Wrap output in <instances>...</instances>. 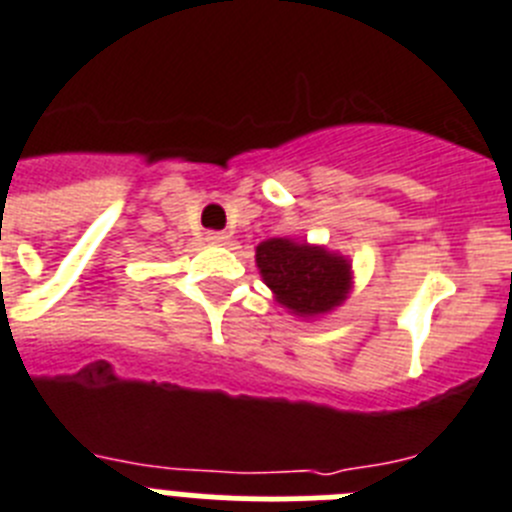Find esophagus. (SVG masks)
I'll return each instance as SVG.
<instances>
[{
	"instance_id": "34e87169",
	"label": "esophagus",
	"mask_w": 512,
	"mask_h": 512,
	"mask_svg": "<svg viewBox=\"0 0 512 512\" xmlns=\"http://www.w3.org/2000/svg\"><path fill=\"white\" fill-rule=\"evenodd\" d=\"M207 241L215 243V246H225V243L230 241V235L225 233V230H210V233H207Z\"/></svg>"
}]
</instances>
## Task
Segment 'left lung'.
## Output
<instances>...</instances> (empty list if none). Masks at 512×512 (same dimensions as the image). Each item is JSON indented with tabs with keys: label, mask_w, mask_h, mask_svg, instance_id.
I'll return each instance as SVG.
<instances>
[{
	"label": "left lung",
	"mask_w": 512,
	"mask_h": 512,
	"mask_svg": "<svg viewBox=\"0 0 512 512\" xmlns=\"http://www.w3.org/2000/svg\"><path fill=\"white\" fill-rule=\"evenodd\" d=\"M256 266L274 300L300 318L336 310L351 292V261L323 246L269 238L256 246Z\"/></svg>",
	"instance_id": "obj_1"
}]
</instances>
